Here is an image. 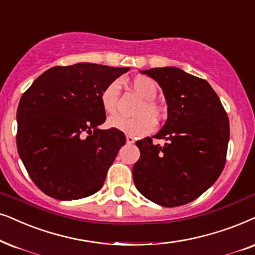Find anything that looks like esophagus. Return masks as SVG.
Returning <instances> with one entry per match:
<instances>
[{"mask_svg":"<svg viewBox=\"0 0 255 255\" xmlns=\"http://www.w3.org/2000/svg\"><path fill=\"white\" fill-rule=\"evenodd\" d=\"M127 143L128 144H133L134 143V138L132 135H127Z\"/></svg>","mask_w":255,"mask_h":255,"instance_id":"34e87169","label":"esophagus"}]
</instances>
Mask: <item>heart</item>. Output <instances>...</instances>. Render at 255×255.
<instances>
[{"label":"heart","mask_w":255,"mask_h":255,"mask_svg":"<svg viewBox=\"0 0 255 255\" xmlns=\"http://www.w3.org/2000/svg\"><path fill=\"white\" fill-rule=\"evenodd\" d=\"M130 85L143 102L135 110L134 117L114 116L108 120V125L116 130L124 132L132 137H139L150 133L156 128V123H160L165 118V111L159 103L154 101L157 97L159 85L148 76L138 75L130 81ZM120 101V84L111 82L103 89L101 94V104L103 110L109 115L115 114Z\"/></svg>","instance_id":"1"}]
</instances>
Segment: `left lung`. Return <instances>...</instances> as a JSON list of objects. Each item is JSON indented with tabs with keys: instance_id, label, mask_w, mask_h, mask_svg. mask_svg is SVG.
I'll list each match as a JSON object with an SVG mask.
<instances>
[{
	"instance_id": "obj_1",
	"label": "left lung",
	"mask_w": 255,
	"mask_h": 255,
	"mask_svg": "<svg viewBox=\"0 0 255 255\" xmlns=\"http://www.w3.org/2000/svg\"><path fill=\"white\" fill-rule=\"evenodd\" d=\"M158 82L167 102V121L154 135L135 141V187L165 207L188 204L214 184L226 163L230 121L216 91L203 78L178 68L141 71Z\"/></svg>"
}]
</instances>
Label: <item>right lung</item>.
<instances>
[{"instance_id": "1", "label": "right lung", "mask_w": 255, "mask_h": 255, "mask_svg": "<svg viewBox=\"0 0 255 255\" xmlns=\"http://www.w3.org/2000/svg\"><path fill=\"white\" fill-rule=\"evenodd\" d=\"M130 68L94 63L54 67L35 79L19 99L16 144L31 180L58 200L89 197L103 186L109 167L127 141L101 130V94Z\"/></svg>"}]
</instances>
